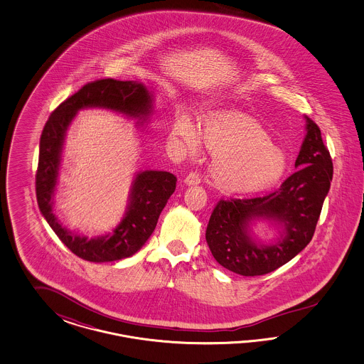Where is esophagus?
I'll return each instance as SVG.
<instances>
[{
    "label": "esophagus",
    "mask_w": 364,
    "mask_h": 364,
    "mask_svg": "<svg viewBox=\"0 0 364 364\" xmlns=\"http://www.w3.org/2000/svg\"><path fill=\"white\" fill-rule=\"evenodd\" d=\"M200 181H201V176L198 175V172H191V173L186 177V180H184V183H186L187 186H196Z\"/></svg>",
    "instance_id": "obj_1"
}]
</instances>
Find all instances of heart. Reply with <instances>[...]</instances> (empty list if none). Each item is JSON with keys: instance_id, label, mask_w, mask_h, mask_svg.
<instances>
[{"instance_id": "b5f03b06", "label": "heart", "mask_w": 364, "mask_h": 364, "mask_svg": "<svg viewBox=\"0 0 364 364\" xmlns=\"http://www.w3.org/2000/svg\"><path fill=\"white\" fill-rule=\"evenodd\" d=\"M173 134L187 151L198 144L196 128L178 117ZM200 139L213 156L212 178L218 187L231 193L254 192L272 186L287 168L284 152L271 143L264 128L239 112H221L204 119Z\"/></svg>"}]
</instances>
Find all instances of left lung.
I'll use <instances>...</instances> for the list:
<instances>
[{"mask_svg": "<svg viewBox=\"0 0 364 364\" xmlns=\"http://www.w3.org/2000/svg\"><path fill=\"white\" fill-rule=\"evenodd\" d=\"M307 134L299 152L298 171L274 192L227 198L212 210L205 239L216 262L242 276L265 275L288 263L311 242L332 181V159L319 127L309 117ZM267 218L285 231L272 245L256 242L249 223Z\"/></svg>", "mask_w": 364, "mask_h": 364, "instance_id": "8db88e82", "label": "left lung"}]
</instances>
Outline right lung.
<instances>
[{
	"label": "right lung",
	"mask_w": 364,
	"mask_h": 364,
	"mask_svg": "<svg viewBox=\"0 0 364 364\" xmlns=\"http://www.w3.org/2000/svg\"><path fill=\"white\" fill-rule=\"evenodd\" d=\"M107 108L145 122L152 108L148 89L136 81L102 78L85 84L61 102L49 116L40 139L36 195L40 210L58 239L73 254L95 263L114 262L136 254L149 239L168 198L176 189L175 175L164 171H144L136 175L129 204L122 223L113 231L95 239L68 231L53 213V195L58 176L66 129L78 110Z\"/></svg>",
	"instance_id": "add662e5"
}]
</instances>
